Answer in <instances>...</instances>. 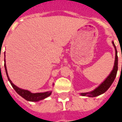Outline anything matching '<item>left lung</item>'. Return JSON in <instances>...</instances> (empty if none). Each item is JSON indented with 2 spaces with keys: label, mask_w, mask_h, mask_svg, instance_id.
Segmentation results:
<instances>
[{
  "label": "left lung",
  "mask_w": 122,
  "mask_h": 122,
  "mask_svg": "<svg viewBox=\"0 0 122 122\" xmlns=\"http://www.w3.org/2000/svg\"><path fill=\"white\" fill-rule=\"evenodd\" d=\"M112 44L114 46V48H115L116 50L115 62H114V69H113L112 71L111 72L110 75L107 78V79L105 80V81L102 82L99 87H97L94 91L90 92V93H81V95H83V96L87 95L89 97H92L99 96L100 95L104 93L106 91H107L108 89L110 87V86L112 85V84L114 82V80L116 76V74H117V71H118V55H117V50H116L115 45H114V42H112Z\"/></svg>",
  "instance_id": "obj_1"
}]
</instances>
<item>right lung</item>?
Here are the masks:
<instances>
[{"label":"right lung","instance_id":"right-lung-1","mask_svg":"<svg viewBox=\"0 0 122 122\" xmlns=\"http://www.w3.org/2000/svg\"><path fill=\"white\" fill-rule=\"evenodd\" d=\"M4 61H5V59H4ZM4 68H5V71H6V73L8 79L9 80V82H10V84L12 85V86L13 87V88L14 89L15 91L17 92L18 94L20 95V96H21L23 98H24V99L27 100V101L36 102V101H40V100H42L46 98V97H48V96H50L51 95V92L32 93H30V92H29L27 90L20 89L19 87H17V86H15L9 78L8 75V72H7L6 66V63H4Z\"/></svg>","mask_w":122,"mask_h":122}]
</instances>
